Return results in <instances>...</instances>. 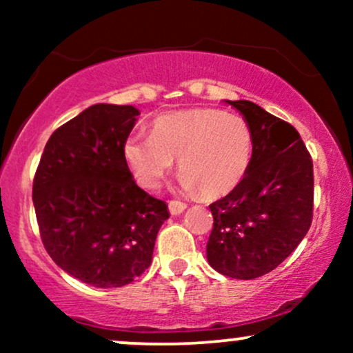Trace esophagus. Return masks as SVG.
I'll return each instance as SVG.
<instances>
[{
	"instance_id": "obj_1",
	"label": "esophagus",
	"mask_w": 353,
	"mask_h": 353,
	"mask_svg": "<svg viewBox=\"0 0 353 353\" xmlns=\"http://www.w3.org/2000/svg\"><path fill=\"white\" fill-rule=\"evenodd\" d=\"M188 205L184 204V202H179V201H171L169 202V212L172 214V216H179L185 210Z\"/></svg>"
}]
</instances>
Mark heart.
Returning a JSON list of instances; mask_svg holds the SVG:
<instances>
[{
  "label": "heart",
  "instance_id": "1",
  "mask_svg": "<svg viewBox=\"0 0 353 353\" xmlns=\"http://www.w3.org/2000/svg\"><path fill=\"white\" fill-rule=\"evenodd\" d=\"M124 163L141 188L154 190L179 159V189L208 199L228 196L252 159V132L241 116L214 108H189L154 119L151 136L131 134Z\"/></svg>",
  "mask_w": 353,
  "mask_h": 353
}]
</instances>
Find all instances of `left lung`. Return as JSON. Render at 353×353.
I'll return each mask as SVG.
<instances>
[{"label":"left lung","instance_id":"1","mask_svg":"<svg viewBox=\"0 0 353 353\" xmlns=\"http://www.w3.org/2000/svg\"><path fill=\"white\" fill-rule=\"evenodd\" d=\"M252 132L249 171L232 192L209 205L214 228L208 262L219 274L257 279L282 264L312 224L314 171L294 125L250 101H225Z\"/></svg>","mask_w":353,"mask_h":353}]
</instances>
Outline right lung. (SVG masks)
<instances>
[{"instance_id":"right-lung-1","label":"right lung","mask_w":353,"mask_h":353,"mask_svg":"<svg viewBox=\"0 0 353 353\" xmlns=\"http://www.w3.org/2000/svg\"><path fill=\"white\" fill-rule=\"evenodd\" d=\"M139 109L94 104L52 132L33 182L44 249L64 272L123 287L151 265L169 210L134 182L123 145Z\"/></svg>"}]
</instances>
